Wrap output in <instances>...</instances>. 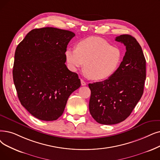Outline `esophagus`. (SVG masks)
Returning a JSON list of instances; mask_svg holds the SVG:
<instances>
[{
	"label": "esophagus",
	"instance_id": "34e87169",
	"mask_svg": "<svg viewBox=\"0 0 160 160\" xmlns=\"http://www.w3.org/2000/svg\"><path fill=\"white\" fill-rule=\"evenodd\" d=\"M81 85L82 86H86V83L82 79H81Z\"/></svg>",
	"mask_w": 160,
	"mask_h": 160
}]
</instances>
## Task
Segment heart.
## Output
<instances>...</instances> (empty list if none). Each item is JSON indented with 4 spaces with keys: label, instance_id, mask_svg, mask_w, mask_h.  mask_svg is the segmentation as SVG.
I'll return each mask as SVG.
<instances>
[{
    "label": "heart",
    "instance_id": "obj_1",
    "mask_svg": "<svg viewBox=\"0 0 160 160\" xmlns=\"http://www.w3.org/2000/svg\"><path fill=\"white\" fill-rule=\"evenodd\" d=\"M68 68L77 71L84 65V74L94 80H106L119 67L122 52L117 46L105 39L89 37L76 44V49L67 48L65 52Z\"/></svg>",
    "mask_w": 160,
    "mask_h": 160
}]
</instances>
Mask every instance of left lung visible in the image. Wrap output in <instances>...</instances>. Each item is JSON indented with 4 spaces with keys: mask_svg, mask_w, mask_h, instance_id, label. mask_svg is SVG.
<instances>
[{
    "mask_svg": "<svg viewBox=\"0 0 160 160\" xmlns=\"http://www.w3.org/2000/svg\"><path fill=\"white\" fill-rule=\"evenodd\" d=\"M115 40L126 48L119 67L108 79L88 84L89 112L104 125L118 123L131 114L142 95L146 79V59L137 40L122 34Z\"/></svg>",
    "mask_w": 160,
    "mask_h": 160,
    "instance_id": "1",
    "label": "left lung"
}]
</instances>
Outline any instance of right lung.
<instances>
[{
	"instance_id": "obj_1",
	"label": "right lung",
	"mask_w": 160,
	"mask_h": 160,
	"mask_svg": "<svg viewBox=\"0 0 160 160\" xmlns=\"http://www.w3.org/2000/svg\"><path fill=\"white\" fill-rule=\"evenodd\" d=\"M75 36L54 27L31 31L16 48L13 79L22 106L37 118L56 120L68 97L81 86L67 67L65 52Z\"/></svg>"
}]
</instances>
